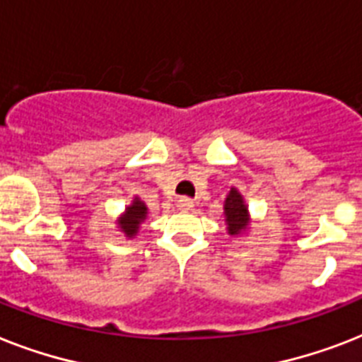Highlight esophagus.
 I'll return each instance as SVG.
<instances>
[{"label":"esophagus","instance_id":"34e87169","mask_svg":"<svg viewBox=\"0 0 362 362\" xmlns=\"http://www.w3.org/2000/svg\"><path fill=\"white\" fill-rule=\"evenodd\" d=\"M176 204H178V209L184 210V212H187V210L193 209V201H192V199H187V197H180Z\"/></svg>","mask_w":362,"mask_h":362}]
</instances>
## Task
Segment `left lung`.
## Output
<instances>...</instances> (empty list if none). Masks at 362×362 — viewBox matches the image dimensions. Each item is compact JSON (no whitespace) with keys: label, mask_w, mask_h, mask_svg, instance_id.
<instances>
[{"label":"left lung","mask_w":362,"mask_h":362,"mask_svg":"<svg viewBox=\"0 0 362 362\" xmlns=\"http://www.w3.org/2000/svg\"><path fill=\"white\" fill-rule=\"evenodd\" d=\"M223 210H226L227 231H229L231 237H238V235L247 231V227H250V212H247L244 197H242L237 187H231V192H229L226 199V204H223Z\"/></svg>","instance_id":"1"}]
</instances>
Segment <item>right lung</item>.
Masks as SVG:
<instances>
[{"instance_id": "right-lung-1", "label": "right lung", "mask_w": 362, "mask_h": 362, "mask_svg": "<svg viewBox=\"0 0 362 362\" xmlns=\"http://www.w3.org/2000/svg\"><path fill=\"white\" fill-rule=\"evenodd\" d=\"M148 216V209L146 204L142 203L141 199L135 197L133 199V203L125 209L124 214L118 218V227H120V231L124 233L127 238H133L139 233V227L144 220H146Z\"/></svg>"}]
</instances>
